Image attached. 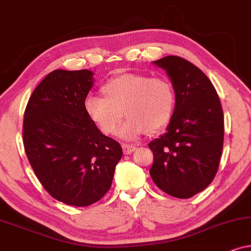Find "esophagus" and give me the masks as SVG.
Instances as JSON below:
<instances>
[{"mask_svg": "<svg viewBox=\"0 0 251 251\" xmlns=\"http://www.w3.org/2000/svg\"><path fill=\"white\" fill-rule=\"evenodd\" d=\"M122 149H123V153L125 154H131L132 152H135L137 147L135 145H130V144H123Z\"/></svg>", "mask_w": 251, "mask_h": 251, "instance_id": "obj_1", "label": "esophagus"}]
</instances>
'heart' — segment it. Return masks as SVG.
<instances>
[{
	"mask_svg": "<svg viewBox=\"0 0 251 251\" xmlns=\"http://www.w3.org/2000/svg\"><path fill=\"white\" fill-rule=\"evenodd\" d=\"M104 98L88 96L84 111L104 135L119 130L125 139H136L146 131L154 133L167 126L175 108V91L167 78L126 73L111 78L101 87ZM124 113H122V112Z\"/></svg>",
	"mask_w": 251,
	"mask_h": 251,
	"instance_id": "1",
	"label": "heart"
}]
</instances>
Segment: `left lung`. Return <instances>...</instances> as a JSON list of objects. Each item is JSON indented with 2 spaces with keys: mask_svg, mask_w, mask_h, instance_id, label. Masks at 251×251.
I'll return each instance as SVG.
<instances>
[{
  "mask_svg": "<svg viewBox=\"0 0 251 251\" xmlns=\"http://www.w3.org/2000/svg\"><path fill=\"white\" fill-rule=\"evenodd\" d=\"M167 72L176 104L167 132L149 144L151 177L171 197L188 199L214 180L224 142L221 100L207 75L190 61L168 56L153 61Z\"/></svg>",
  "mask_w": 251,
  "mask_h": 251,
  "instance_id": "obj_1",
  "label": "left lung"
}]
</instances>
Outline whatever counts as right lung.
I'll list each match as a JSON object with an SVG mask.
<instances>
[{"label":"right lung","mask_w":251,"mask_h":251,"mask_svg":"<svg viewBox=\"0 0 251 251\" xmlns=\"http://www.w3.org/2000/svg\"><path fill=\"white\" fill-rule=\"evenodd\" d=\"M88 70L51 72L30 96L24 114L25 152L37 179L56 200L87 207L111 188L122 147L88 118L94 85Z\"/></svg>","instance_id":"right-lung-1"}]
</instances>
